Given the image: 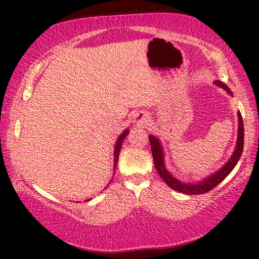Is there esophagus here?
Here are the masks:
<instances>
[{"label":"esophagus","instance_id":"esophagus-1","mask_svg":"<svg viewBox=\"0 0 259 259\" xmlns=\"http://www.w3.org/2000/svg\"><path fill=\"white\" fill-rule=\"evenodd\" d=\"M148 121H150V117H148L147 114L142 112V113H138L137 115H136L134 122H136V123L140 124V125H145V124H147Z\"/></svg>","mask_w":259,"mask_h":259}]
</instances>
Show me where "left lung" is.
Listing matches in <instances>:
<instances>
[{"label":"left lung","mask_w":259,"mask_h":259,"mask_svg":"<svg viewBox=\"0 0 259 259\" xmlns=\"http://www.w3.org/2000/svg\"><path fill=\"white\" fill-rule=\"evenodd\" d=\"M214 84L223 88L225 89L227 93L232 94L231 90L225 85L224 83H222L221 81H214ZM239 116V131H238V142H236V147L235 151L233 153V155L230 159V161L223 166V168L217 171L216 174H213L211 177H209L207 179H204L203 182H201L199 184H185L183 182H179L178 179L174 178L171 175H170L166 169L164 168V162H163V154H162V148L154 136H150V143H151V148H152V155H153V160H154V164L155 168L159 172L162 179L168 184V185L172 188L175 191L185 193V194H203V193H207L209 191H211L212 188L216 187L219 183H222L224 179L229 176L230 172L233 170L235 164L238 163V161L240 160L241 154H242L243 151V138H244V129H243V120L242 116H241V113H238Z\"/></svg>","instance_id":"8db88e82"}]
</instances>
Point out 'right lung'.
<instances>
[{
	"label": "right lung",
	"instance_id": "obj_1",
	"mask_svg": "<svg viewBox=\"0 0 259 259\" xmlns=\"http://www.w3.org/2000/svg\"><path fill=\"white\" fill-rule=\"evenodd\" d=\"M128 130L123 131V134H122L119 139H117L116 142V145H115V151H114V169H116V165H117V161H119V154H120V151H121V146H122V142H123V139L128 136ZM88 201V200H85Z\"/></svg>",
	"mask_w": 259,
	"mask_h": 259
}]
</instances>
